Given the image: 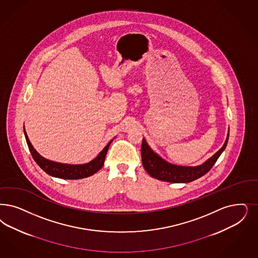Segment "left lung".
I'll use <instances>...</instances> for the list:
<instances>
[{
	"mask_svg": "<svg viewBox=\"0 0 258 258\" xmlns=\"http://www.w3.org/2000/svg\"><path fill=\"white\" fill-rule=\"evenodd\" d=\"M228 140L229 134L222 148L203 164L196 167H185L173 165L164 160L157 153L152 151L146 140L143 139L141 147L143 167L151 177L156 178L161 181L170 183H188L203 176L213 168L218 157L226 149Z\"/></svg>",
	"mask_w": 258,
	"mask_h": 258,
	"instance_id": "1",
	"label": "left lung"
}]
</instances>
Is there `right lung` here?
I'll use <instances>...</instances> for the list:
<instances>
[{"mask_svg": "<svg viewBox=\"0 0 258 258\" xmlns=\"http://www.w3.org/2000/svg\"><path fill=\"white\" fill-rule=\"evenodd\" d=\"M24 133L26 136L28 149L30 151L33 159L38 164V166L47 174L53 177L61 178V179H71V180L82 179V178L89 177L93 175L94 173H96L98 170L104 166L107 150L109 148L110 143L112 142V140L109 141L107 146L104 148V150L98 154L95 159L83 165H71V164H62V163L47 160L43 156H41L29 141L26 130H24Z\"/></svg>", "mask_w": 258, "mask_h": 258, "instance_id": "add662e5", "label": "right lung"}]
</instances>
